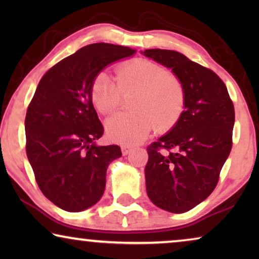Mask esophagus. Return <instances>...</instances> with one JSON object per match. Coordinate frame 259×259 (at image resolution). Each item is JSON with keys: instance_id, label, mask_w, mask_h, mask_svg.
Masks as SVG:
<instances>
[{"instance_id": "34e87169", "label": "esophagus", "mask_w": 259, "mask_h": 259, "mask_svg": "<svg viewBox=\"0 0 259 259\" xmlns=\"http://www.w3.org/2000/svg\"><path fill=\"white\" fill-rule=\"evenodd\" d=\"M121 151H122V154L126 155V154H128L131 151H132V147L128 146V145H122Z\"/></svg>"}]
</instances>
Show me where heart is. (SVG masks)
Masks as SVG:
<instances>
[{
	"instance_id": "b5f03b06",
	"label": "heart",
	"mask_w": 259,
	"mask_h": 259,
	"mask_svg": "<svg viewBox=\"0 0 259 259\" xmlns=\"http://www.w3.org/2000/svg\"><path fill=\"white\" fill-rule=\"evenodd\" d=\"M133 112L118 113L107 121L112 138L122 144L143 141L154 128H172L185 108L186 88L180 77L166 67L146 59H134L119 66L116 81L101 72L91 84V99L102 114H112L121 105L122 93L136 92Z\"/></svg>"
}]
</instances>
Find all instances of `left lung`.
Wrapping results in <instances>:
<instances>
[{"label": "left lung", "instance_id": "1", "mask_svg": "<svg viewBox=\"0 0 259 259\" xmlns=\"http://www.w3.org/2000/svg\"><path fill=\"white\" fill-rule=\"evenodd\" d=\"M144 55L172 68L186 88L185 111L167 134L147 147L145 167L152 203L183 213L206 199L217 186L232 148L235 107L213 70L168 49H146Z\"/></svg>", "mask_w": 259, "mask_h": 259}]
</instances>
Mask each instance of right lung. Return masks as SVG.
<instances>
[{"label": "right lung", "mask_w": 259, "mask_h": 259, "mask_svg": "<svg viewBox=\"0 0 259 259\" xmlns=\"http://www.w3.org/2000/svg\"><path fill=\"white\" fill-rule=\"evenodd\" d=\"M122 46H84L48 69L28 106L26 151L41 192L65 211L79 212L102 197L118 145L97 146L104 134L91 84L109 63L133 55Z\"/></svg>", "instance_id": "right-lung-1"}]
</instances>
